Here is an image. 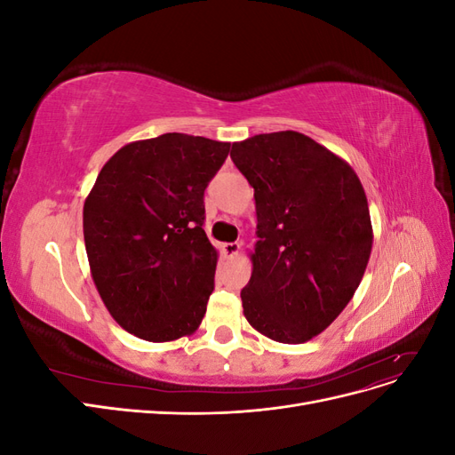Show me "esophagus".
<instances>
[{
    "label": "esophagus",
    "mask_w": 455,
    "mask_h": 455,
    "mask_svg": "<svg viewBox=\"0 0 455 455\" xmlns=\"http://www.w3.org/2000/svg\"><path fill=\"white\" fill-rule=\"evenodd\" d=\"M239 251H241V244H239V243H224V244H222V252H224V256H228V258L237 256Z\"/></svg>",
    "instance_id": "34e87169"
}]
</instances>
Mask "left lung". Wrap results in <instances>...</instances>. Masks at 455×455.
Instances as JSON below:
<instances>
[{
	"label": "left lung",
	"instance_id": "left-lung-1",
	"mask_svg": "<svg viewBox=\"0 0 455 455\" xmlns=\"http://www.w3.org/2000/svg\"><path fill=\"white\" fill-rule=\"evenodd\" d=\"M254 188L256 235L243 313L259 334L304 343L346 309L366 271L374 231L359 176L296 131L233 142Z\"/></svg>",
	"mask_w": 455,
	"mask_h": 455
}]
</instances>
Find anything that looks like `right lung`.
Masks as SVG:
<instances>
[{
    "mask_svg": "<svg viewBox=\"0 0 455 455\" xmlns=\"http://www.w3.org/2000/svg\"><path fill=\"white\" fill-rule=\"evenodd\" d=\"M229 146L182 132L131 142L106 161L85 199L94 286L136 338L174 341L203 321L218 264L203 197Z\"/></svg>",
    "mask_w": 455,
    "mask_h": 455,
    "instance_id": "obj_1",
    "label": "right lung"
}]
</instances>
